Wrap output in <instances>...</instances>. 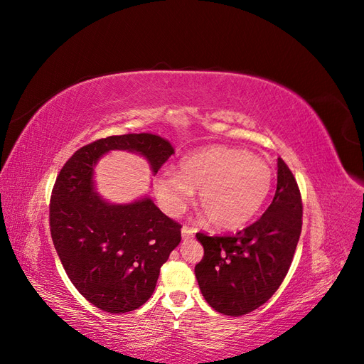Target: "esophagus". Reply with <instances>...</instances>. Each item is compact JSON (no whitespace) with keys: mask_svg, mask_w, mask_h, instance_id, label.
I'll list each match as a JSON object with an SVG mask.
<instances>
[{"mask_svg":"<svg viewBox=\"0 0 364 364\" xmlns=\"http://www.w3.org/2000/svg\"><path fill=\"white\" fill-rule=\"evenodd\" d=\"M181 232H182V238L186 240V238H191V237L194 235L196 230L191 229V228H188V226H183V228L181 229Z\"/></svg>","mask_w":364,"mask_h":364,"instance_id":"34e87169","label":"esophagus"}]
</instances>
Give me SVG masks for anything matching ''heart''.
I'll return each mask as SVG.
<instances>
[{
  "mask_svg": "<svg viewBox=\"0 0 364 364\" xmlns=\"http://www.w3.org/2000/svg\"><path fill=\"white\" fill-rule=\"evenodd\" d=\"M273 173L262 159L230 147H208L182 158L178 174L164 173L155 193L165 214L178 217L199 190L197 205L217 229H238L267 200Z\"/></svg>",
  "mask_w": 364,
  "mask_h": 364,
  "instance_id": "heart-1",
  "label": "heart"
}]
</instances>
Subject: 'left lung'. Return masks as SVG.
Here are the masks:
<instances>
[{
  "label": "left lung",
  "instance_id": "obj_1",
  "mask_svg": "<svg viewBox=\"0 0 364 364\" xmlns=\"http://www.w3.org/2000/svg\"><path fill=\"white\" fill-rule=\"evenodd\" d=\"M301 229V193L287 164L278 158L277 193L259 220L235 235H196L205 252L194 267L205 301L234 317L266 304L290 269Z\"/></svg>",
  "mask_w": 364,
  "mask_h": 364
}]
</instances>
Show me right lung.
Here are the masks:
<instances>
[{
  "label": "right lung",
  "instance_id": "add662e5",
  "mask_svg": "<svg viewBox=\"0 0 364 364\" xmlns=\"http://www.w3.org/2000/svg\"><path fill=\"white\" fill-rule=\"evenodd\" d=\"M144 156L155 176L174 155L167 139L151 134L107 136L83 146L63 165L50 202L54 247L79 293L106 313H129L155 291L162 264L181 243V225L149 196L111 203L97 194L94 168L106 153Z\"/></svg>",
  "mask_w": 364,
  "mask_h": 364
}]
</instances>
